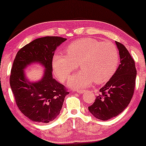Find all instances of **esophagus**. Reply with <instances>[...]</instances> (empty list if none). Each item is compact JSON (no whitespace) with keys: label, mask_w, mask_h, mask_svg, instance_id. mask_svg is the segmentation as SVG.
<instances>
[{"label":"esophagus","mask_w":146,"mask_h":146,"mask_svg":"<svg viewBox=\"0 0 146 146\" xmlns=\"http://www.w3.org/2000/svg\"><path fill=\"white\" fill-rule=\"evenodd\" d=\"M77 92L78 93L83 94L84 93H85V90H78V91H77Z\"/></svg>","instance_id":"esophagus-1"}]
</instances>
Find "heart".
I'll return each mask as SVG.
<instances>
[{"mask_svg": "<svg viewBox=\"0 0 146 146\" xmlns=\"http://www.w3.org/2000/svg\"><path fill=\"white\" fill-rule=\"evenodd\" d=\"M67 54L57 53L53 57L52 66L61 81L77 68L81 70L69 78L67 85L75 89L89 87L94 83L107 82L116 72L119 55L115 45L110 42H101L91 38H82L69 44Z\"/></svg>", "mask_w": 146, "mask_h": 146, "instance_id": "obj_1", "label": "heart"}]
</instances>
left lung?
Wrapping results in <instances>:
<instances>
[{"label":"left lung","mask_w":146,"mask_h":146,"mask_svg":"<svg viewBox=\"0 0 146 146\" xmlns=\"http://www.w3.org/2000/svg\"><path fill=\"white\" fill-rule=\"evenodd\" d=\"M120 62L116 72L99 90L94 102L88 107L97 119L108 120L116 117L128 106L134 91L136 78L135 61L124 45L116 42Z\"/></svg>","instance_id":"obj_1"}]
</instances>
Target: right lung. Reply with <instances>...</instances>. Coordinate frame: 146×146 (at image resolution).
<instances>
[{
    "label": "right lung",
    "mask_w": 146,
    "mask_h": 146,
    "mask_svg": "<svg viewBox=\"0 0 146 146\" xmlns=\"http://www.w3.org/2000/svg\"><path fill=\"white\" fill-rule=\"evenodd\" d=\"M66 40L57 36L37 38L20 49L14 59L10 77L12 91L18 108L33 122L48 123L54 120L69 93L52 75L55 51ZM34 63L44 67V75L39 81L30 82L24 70Z\"/></svg>",
    "instance_id": "1"
}]
</instances>
